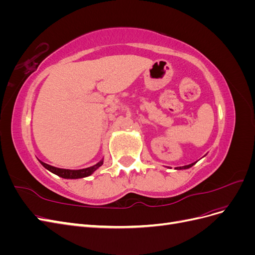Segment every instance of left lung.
<instances>
[{
  "label": "left lung",
  "mask_w": 255,
  "mask_h": 255,
  "mask_svg": "<svg viewBox=\"0 0 255 255\" xmlns=\"http://www.w3.org/2000/svg\"><path fill=\"white\" fill-rule=\"evenodd\" d=\"M196 163H192V164H190V165H187V166H183V167H176L175 169H179V170H181V169H188V168H190V167H192L194 166Z\"/></svg>",
  "instance_id": "left-lung-1"
}]
</instances>
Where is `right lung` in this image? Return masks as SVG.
<instances>
[{
	"mask_svg": "<svg viewBox=\"0 0 255 255\" xmlns=\"http://www.w3.org/2000/svg\"><path fill=\"white\" fill-rule=\"evenodd\" d=\"M39 161L45 169H48L49 171H51L52 173L56 174L60 177H64V179H81V177L89 176L90 174L94 173L99 167H101L103 165V159H102V160H100L98 164L91 166V167L80 169V170H70V169H61V168L53 167V166H50L48 164L43 163V161H41V160H39Z\"/></svg>",
	"mask_w": 255,
	"mask_h": 255,
	"instance_id": "right-lung-1",
	"label": "right lung"
}]
</instances>
